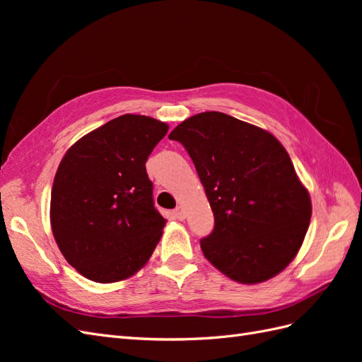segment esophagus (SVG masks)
<instances>
[{
    "instance_id": "1",
    "label": "esophagus",
    "mask_w": 362,
    "mask_h": 362,
    "mask_svg": "<svg viewBox=\"0 0 362 362\" xmlns=\"http://www.w3.org/2000/svg\"><path fill=\"white\" fill-rule=\"evenodd\" d=\"M173 216L178 218V221H184V217H185V213H184V210H182V206H177L173 210Z\"/></svg>"
}]
</instances>
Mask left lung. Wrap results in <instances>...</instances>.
<instances>
[{
	"mask_svg": "<svg viewBox=\"0 0 362 362\" xmlns=\"http://www.w3.org/2000/svg\"><path fill=\"white\" fill-rule=\"evenodd\" d=\"M189 152L214 214L205 258L242 284L286 269L311 221L310 193L267 131L221 112L185 119L169 134Z\"/></svg>",
	"mask_w": 362,
	"mask_h": 362,
	"instance_id": "1",
	"label": "left lung"
}]
</instances>
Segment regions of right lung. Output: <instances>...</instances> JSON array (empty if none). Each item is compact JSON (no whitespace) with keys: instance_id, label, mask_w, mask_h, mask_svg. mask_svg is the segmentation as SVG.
I'll use <instances>...</instances> for the list:
<instances>
[{"instance_id":"add662e5","label":"right lung","mask_w":362,"mask_h":362,"mask_svg":"<svg viewBox=\"0 0 362 362\" xmlns=\"http://www.w3.org/2000/svg\"><path fill=\"white\" fill-rule=\"evenodd\" d=\"M169 127L140 115L119 116L72 145L54 178L51 228L69 264L87 279L133 276L166 225L154 206L146 160Z\"/></svg>"}]
</instances>
